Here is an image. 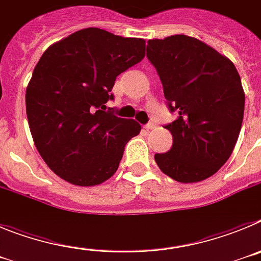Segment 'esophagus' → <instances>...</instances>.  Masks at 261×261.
Here are the masks:
<instances>
[{"instance_id":"obj_1","label":"esophagus","mask_w":261,"mask_h":261,"mask_svg":"<svg viewBox=\"0 0 261 261\" xmlns=\"http://www.w3.org/2000/svg\"><path fill=\"white\" fill-rule=\"evenodd\" d=\"M154 126H155V124H153V123H147V124H146V125H145V126H144V128H145V129H146V130H149V129H153V128H154Z\"/></svg>"}]
</instances>
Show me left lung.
Here are the masks:
<instances>
[{"mask_svg":"<svg viewBox=\"0 0 261 261\" xmlns=\"http://www.w3.org/2000/svg\"><path fill=\"white\" fill-rule=\"evenodd\" d=\"M163 94L177 117L165 125L172 147L155 154L161 171L180 183L216 174L230 158L244 114V91L231 61L201 40L172 35L147 41Z\"/></svg>","mask_w":261,"mask_h":261,"instance_id":"1","label":"left lung"}]
</instances>
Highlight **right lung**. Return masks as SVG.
Instances as JSON below:
<instances>
[{"instance_id":"add662e5","label":"right lung","mask_w":261,"mask_h":261,"mask_svg":"<svg viewBox=\"0 0 261 261\" xmlns=\"http://www.w3.org/2000/svg\"><path fill=\"white\" fill-rule=\"evenodd\" d=\"M145 56V40L102 29L80 30L50 45L26 90L30 130L41 158L61 179L96 186L116 172L124 147L141 130L106 107L119 74Z\"/></svg>"}]
</instances>
